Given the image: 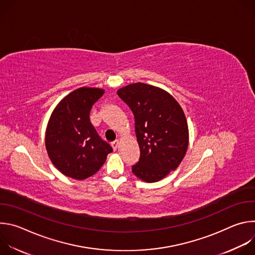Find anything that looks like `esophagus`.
Wrapping results in <instances>:
<instances>
[{
    "instance_id": "1",
    "label": "esophagus",
    "mask_w": 255,
    "mask_h": 255,
    "mask_svg": "<svg viewBox=\"0 0 255 255\" xmlns=\"http://www.w3.org/2000/svg\"><path fill=\"white\" fill-rule=\"evenodd\" d=\"M112 148H113V150L114 151H116L117 149H118V147H119V141L117 140V141H114V142H112Z\"/></svg>"
}]
</instances>
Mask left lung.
Instances as JSON below:
<instances>
[{
  "label": "left lung",
  "instance_id": "8db88e82",
  "mask_svg": "<svg viewBox=\"0 0 255 255\" xmlns=\"http://www.w3.org/2000/svg\"><path fill=\"white\" fill-rule=\"evenodd\" d=\"M135 119L140 148L132 172L146 183H155L177 168L189 145V127L177 101L166 91L134 83L117 91Z\"/></svg>",
  "mask_w": 255,
  "mask_h": 255
}]
</instances>
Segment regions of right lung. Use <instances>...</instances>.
<instances>
[{
	"label": "right lung",
	"instance_id": "right-lung-1",
	"mask_svg": "<svg viewBox=\"0 0 255 255\" xmlns=\"http://www.w3.org/2000/svg\"><path fill=\"white\" fill-rule=\"evenodd\" d=\"M104 93L100 88L77 89L51 113L45 146L51 162L65 176L84 180L94 175L113 151L90 122L92 107Z\"/></svg>",
	"mask_w": 255,
	"mask_h": 255
}]
</instances>
